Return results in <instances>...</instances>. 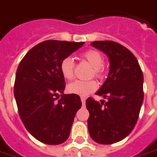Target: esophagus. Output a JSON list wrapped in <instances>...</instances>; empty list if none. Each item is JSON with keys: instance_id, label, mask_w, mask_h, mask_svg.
Instances as JSON below:
<instances>
[{"instance_id": "esophagus-1", "label": "esophagus", "mask_w": 157, "mask_h": 157, "mask_svg": "<svg viewBox=\"0 0 157 157\" xmlns=\"http://www.w3.org/2000/svg\"><path fill=\"white\" fill-rule=\"evenodd\" d=\"M81 101H82V105H84V104H85V102H86V98H85V97H81Z\"/></svg>"}]
</instances>
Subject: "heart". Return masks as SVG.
<instances>
[{"instance_id": "obj_1", "label": "heart", "mask_w": 157, "mask_h": 157, "mask_svg": "<svg viewBox=\"0 0 157 157\" xmlns=\"http://www.w3.org/2000/svg\"><path fill=\"white\" fill-rule=\"evenodd\" d=\"M82 57L94 67L92 75L97 78H101L103 75V56L96 50H87L82 54ZM60 72L63 77L66 80H70L74 75L75 63L71 56H65L60 63ZM97 83L95 81H74L67 86V91L72 94L80 96H86L90 93L95 91Z\"/></svg>"}]
</instances>
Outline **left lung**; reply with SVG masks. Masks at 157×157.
Listing matches in <instances>:
<instances>
[{
	"label": "left lung",
	"instance_id": "1",
	"mask_svg": "<svg viewBox=\"0 0 157 157\" xmlns=\"http://www.w3.org/2000/svg\"><path fill=\"white\" fill-rule=\"evenodd\" d=\"M93 47L109 59L108 76L96 94L107 99L101 102L87 98V127L90 137L101 144L121 141L137 124L144 101V75L137 58L119 43L94 41Z\"/></svg>",
	"mask_w": 157,
	"mask_h": 157
}]
</instances>
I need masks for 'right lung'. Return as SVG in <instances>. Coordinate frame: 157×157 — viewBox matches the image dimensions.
<instances>
[{"instance_id":"add662e5","label":"right lung","mask_w":157,"mask_h":157,"mask_svg":"<svg viewBox=\"0 0 157 157\" xmlns=\"http://www.w3.org/2000/svg\"><path fill=\"white\" fill-rule=\"evenodd\" d=\"M83 44L60 40L39 43L17 69L13 92L20 119L30 134L45 144L56 145L68 139L82 106L79 95L63 94L65 81L59 66L63 57Z\"/></svg>"}]
</instances>
